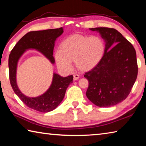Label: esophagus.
<instances>
[{
    "label": "esophagus",
    "mask_w": 146,
    "mask_h": 146,
    "mask_svg": "<svg viewBox=\"0 0 146 146\" xmlns=\"http://www.w3.org/2000/svg\"><path fill=\"white\" fill-rule=\"evenodd\" d=\"M79 78H80V76H79L78 75H77V74H75V75H73V80H78Z\"/></svg>",
    "instance_id": "esophagus-1"
}]
</instances>
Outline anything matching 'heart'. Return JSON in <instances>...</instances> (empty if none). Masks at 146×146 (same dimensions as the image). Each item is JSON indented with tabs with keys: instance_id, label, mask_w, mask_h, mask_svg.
Returning <instances> with one entry per match:
<instances>
[{
	"instance_id": "b5f03b06",
	"label": "heart",
	"mask_w": 146,
	"mask_h": 146,
	"mask_svg": "<svg viewBox=\"0 0 146 146\" xmlns=\"http://www.w3.org/2000/svg\"><path fill=\"white\" fill-rule=\"evenodd\" d=\"M105 49L104 41L99 36L74 35L62 42L60 49L55 51V58L58 68L65 72L71 70L73 60L79 70L86 71L99 63Z\"/></svg>"
}]
</instances>
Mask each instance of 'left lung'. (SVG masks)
Listing matches in <instances>:
<instances>
[{
    "mask_svg": "<svg viewBox=\"0 0 146 146\" xmlns=\"http://www.w3.org/2000/svg\"><path fill=\"white\" fill-rule=\"evenodd\" d=\"M105 42V53L97 66L84 75L88 80L86 96L98 107H111L129 95L138 74L135 48L117 29L90 28Z\"/></svg>",
    "mask_w": 146,
    "mask_h": 146,
    "instance_id": "8db88e82",
    "label": "left lung"
}]
</instances>
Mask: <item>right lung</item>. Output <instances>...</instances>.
Listing matches in <instances>:
<instances>
[{
  "mask_svg": "<svg viewBox=\"0 0 146 146\" xmlns=\"http://www.w3.org/2000/svg\"><path fill=\"white\" fill-rule=\"evenodd\" d=\"M63 32V28L29 32L20 39L9 56V80L15 93L28 107L38 111L48 113L57 108L62 101L69 85L73 82V76L62 77L53 73L52 82L48 90L38 97H29L22 93L17 85V70L19 60L28 49H35L54 64L55 62L53 54L55 43Z\"/></svg>",
  "mask_w": 146,
  "mask_h": 146,
  "instance_id": "obj_1",
  "label": "right lung"
}]
</instances>
